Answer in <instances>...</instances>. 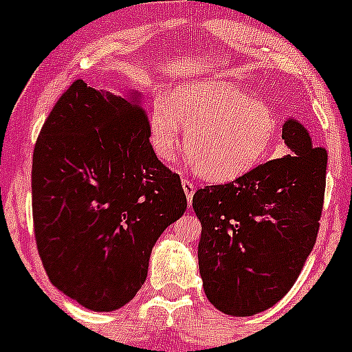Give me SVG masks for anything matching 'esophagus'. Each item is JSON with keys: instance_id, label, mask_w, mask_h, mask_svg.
Segmentation results:
<instances>
[{"instance_id": "esophagus-1", "label": "esophagus", "mask_w": 352, "mask_h": 352, "mask_svg": "<svg viewBox=\"0 0 352 352\" xmlns=\"http://www.w3.org/2000/svg\"><path fill=\"white\" fill-rule=\"evenodd\" d=\"M182 187H184V192H186V196H187V202H189V206H190V202H192L194 192H196V186H194L192 182H189L187 179H184L182 180Z\"/></svg>"}]
</instances>
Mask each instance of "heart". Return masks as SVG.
Instances as JSON below:
<instances>
[{"instance_id": "heart-1", "label": "heart", "mask_w": 352, "mask_h": 352, "mask_svg": "<svg viewBox=\"0 0 352 352\" xmlns=\"http://www.w3.org/2000/svg\"><path fill=\"white\" fill-rule=\"evenodd\" d=\"M155 153L172 160L186 129V153L209 182H230L250 172L271 151L278 120L262 102L225 83L182 85L172 102H155L150 112Z\"/></svg>"}]
</instances>
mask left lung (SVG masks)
<instances>
[{"mask_svg":"<svg viewBox=\"0 0 352 352\" xmlns=\"http://www.w3.org/2000/svg\"><path fill=\"white\" fill-rule=\"evenodd\" d=\"M289 155L255 166L223 186L199 189L192 208L202 225L199 272L219 311L250 317L291 289L317 240L327 151L287 119Z\"/></svg>","mask_w":352,"mask_h":352,"instance_id":"8db88e82","label":"left lung"}]
</instances>
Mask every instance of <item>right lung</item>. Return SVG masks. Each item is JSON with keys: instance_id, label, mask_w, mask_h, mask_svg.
Returning <instances> with one entry per match:
<instances>
[{"instance_id": "right-lung-1", "label": "right lung", "mask_w": 352, "mask_h": 352, "mask_svg": "<svg viewBox=\"0 0 352 352\" xmlns=\"http://www.w3.org/2000/svg\"><path fill=\"white\" fill-rule=\"evenodd\" d=\"M186 209L136 95L73 81L32 162L35 242L52 285L88 310L124 307L146 279L156 240Z\"/></svg>"}]
</instances>
